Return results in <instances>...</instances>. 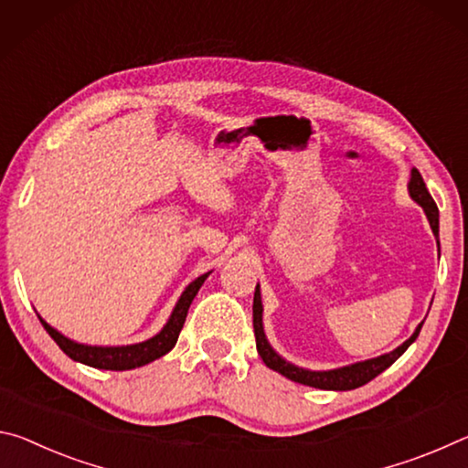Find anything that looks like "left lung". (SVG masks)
Returning <instances> with one entry per match:
<instances>
[{"mask_svg": "<svg viewBox=\"0 0 468 468\" xmlns=\"http://www.w3.org/2000/svg\"><path fill=\"white\" fill-rule=\"evenodd\" d=\"M409 195L412 201L423 207L433 234L440 236L438 205H435L431 195H429V190L423 182V176L419 174L417 167H412L410 170ZM252 327H255V340H257L259 355H261L263 363L270 367V369L278 371L280 375H284V378L296 381V384L319 388V389H335V392H346V389H355V388L365 386L367 381L375 379L381 371H386L389 365H394L398 358L407 352L410 344L417 340L420 327H423V321L417 325V329L412 332L410 338L407 342H402L400 346L394 348L392 352H386V355H381V356L367 358V361H361V363H352V365L338 367V369H327V371L303 369V367L288 363L286 358H282L278 352L271 348V344L267 342L265 332H263V303H261V288H259V284L255 288V301H252Z\"/></svg>", "mask_w": 468, "mask_h": 468, "instance_id": "left-lung-1", "label": "left lung"}]
</instances>
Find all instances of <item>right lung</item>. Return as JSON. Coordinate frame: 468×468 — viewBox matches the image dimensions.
Wrapping results in <instances>:
<instances>
[{"label":"right lung","instance_id":"add662e5","mask_svg":"<svg viewBox=\"0 0 468 468\" xmlns=\"http://www.w3.org/2000/svg\"><path fill=\"white\" fill-rule=\"evenodd\" d=\"M209 273L211 271L198 275L197 280H193L186 288H184V292L180 294L178 303H176V306L172 309V315L165 321V325L159 329L153 338L144 342L126 344V346H90V344H80L66 338L64 334L58 332L56 327H51L41 315H39V321L45 327V332L51 335L53 342H56L58 346L72 358V361L95 367V369H105V371L136 369V367L149 365L155 361V358H162L176 346L180 329L184 325V321H186L188 306L195 301V296L198 292V288L203 286V282L209 278Z\"/></svg>","mask_w":468,"mask_h":468}]
</instances>
